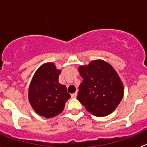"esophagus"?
<instances>
[{
    "instance_id": "obj_1",
    "label": "esophagus",
    "mask_w": 147,
    "mask_h": 147,
    "mask_svg": "<svg viewBox=\"0 0 147 147\" xmlns=\"http://www.w3.org/2000/svg\"><path fill=\"white\" fill-rule=\"evenodd\" d=\"M76 96H77V93L76 92V93L71 94V98H76Z\"/></svg>"
}]
</instances>
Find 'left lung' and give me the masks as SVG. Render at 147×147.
Returning a JSON list of instances; mask_svg holds the SVG:
<instances>
[{
  "mask_svg": "<svg viewBox=\"0 0 147 147\" xmlns=\"http://www.w3.org/2000/svg\"><path fill=\"white\" fill-rule=\"evenodd\" d=\"M83 80L77 99L93 115L106 116L115 110L124 95V87L113 67L103 60L80 66Z\"/></svg>",
  "mask_w": 147,
  "mask_h": 147,
  "instance_id": "obj_1",
  "label": "left lung"
}]
</instances>
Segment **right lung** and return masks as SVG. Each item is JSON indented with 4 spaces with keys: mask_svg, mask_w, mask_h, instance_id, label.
<instances>
[{
    "mask_svg": "<svg viewBox=\"0 0 147 147\" xmlns=\"http://www.w3.org/2000/svg\"><path fill=\"white\" fill-rule=\"evenodd\" d=\"M59 74L54 63H46L37 69L30 84V104L35 112L45 118L60 114L71 97L66 87L59 83Z\"/></svg>",
    "mask_w": 147,
    "mask_h": 147,
    "instance_id": "1",
    "label": "right lung"
}]
</instances>
